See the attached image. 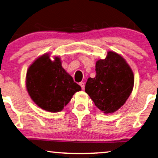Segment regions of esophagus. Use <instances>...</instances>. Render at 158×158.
Segmentation results:
<instances>
[{
	"mask_svg": "<svg viewBox=\"0 0 158 158\" xmlns=\"http://www.w3.org/2000/svg\"><path fill=\"white\" fill-rule=\"evenodd\" d=\"M79 85H80V86H81L82 90H84V89H85V85H84V82H80Z\"/></svg>",
	"mask_w": 158,
	"mask_h": 158,
	"instance_id": "obj_1",
	"label": "esophagus"
}]
</instances>
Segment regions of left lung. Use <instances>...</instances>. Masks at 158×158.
<instances>
[{
  "label": "left lung",
  "mask_w": 158,
  "mask_h": 158,
  "mask_svg": "<svg viewBox=\"0 0 158 158\" xmlns=\"http://www.w3.org/2000/svg\"><path fill=\"white\" fill-rule=\"evenodd\" d=\"M96 75L89 77L85 91L104 114L113 113L124 106L133 91L134 76L121 55L112 51L96 63Z\"/></svg>",
  "instance_id": "1"
}]
</instances>
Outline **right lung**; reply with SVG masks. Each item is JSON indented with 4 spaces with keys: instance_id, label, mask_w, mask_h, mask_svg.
<instances>
[{
    "instance_id": "add662e5",
    "label": "right lung",
    "mask_w": 158,
    "mask_h": 158,
    "mask_svg": "<svg viewBox=\"0 0 158 158\" xmlns=\"http://www.w3.org/2000/svg\"><path fill=\"white\" fill-rule=\"evenodd\" d=\"M51 57L46 52L32 62L27 69L25 84L30 98L40 108L57 112L81 88L62 67L60 56H54L53 60Z\"/></svg>"
}]
</instances>
